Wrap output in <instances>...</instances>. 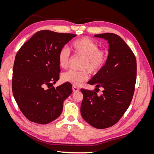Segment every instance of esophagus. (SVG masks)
Masks as SVG:
<instances>
[{
    "label": "esophagus",
    "instance_id": "esophagus-1",
    "mask_svg": "<svg viewBox=\"0 0 154 154\" xmlns=\"http://www.w3.org/2000/svg\"><path fill=\"white\" fill-rule=\"evenodd\" d=\"M72 91H73L74 92H77V91H80V89H79V88H78L77 87L73 86V87H72Z\"/></svg>",
    "mask_w": 154,
    "mask_h": 154
}]
</instances>
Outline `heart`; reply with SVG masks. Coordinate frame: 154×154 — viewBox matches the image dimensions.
<instances>
[{
	"mask_svg": "<svg viewBox=\"0 0 154 154\" xmlns=\"http://www.w3.org/2000/svg\"><path fill=\"white\" fill-rule=\"evenodd\" d=\"M72 52L84 57L80 69L81 71L71 70L62 75V80L78 86L88 79V72L96 74L104 67L108 60V53L105 49H98V44L95 41L84 36L73 41L71 44ZM70 58V52L66 48H62L58 51L57 60L59 66L66 69Z\"/></svg>",
	"mask_w": 154,
	"mask_h": 154,
	"instance_id": "heart-1",
	"label": "heart"
}]
</instances>
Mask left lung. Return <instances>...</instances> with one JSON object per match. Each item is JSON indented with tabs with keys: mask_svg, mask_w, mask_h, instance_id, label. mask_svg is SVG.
I'll return each mask as SVG.
<instances>
[{
	"mask_svg": "<svg viewBox=\"0 0 154 154\" xmlns=\"http://www.w3.org/2000/svg\"><path fill=\"white\" fill-rule=\"evenodd\" d=\"M108 40V60L104 67L88 83L95 90L81 88L83 98L81 114L93 127L103 129L117 123L128 108L135 91L137 75L136 58L119 36L114 33L95 35ZM103 91L97 95L96 89Z\"/></svg>",
	"mask_w": 154,
	"mask_h": 154,
	"instance_id": "8db88e82",
	"label": "left lung"
}]
</instances>
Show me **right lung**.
<instances>
[{"instance_id":"add662e5","label":"right lung","mask_w":154,"mask_h":154,"mask_svg":"<svg viewBox=\"0 0 154 154\" xmlns=\"http://www.w3.org/2000/svg\"><path fill=\"white\" fill-rule=\"evenodd\" d=\"M76 35L49 30L36 32L16 54L12 91L20 111L32 122L48 124L58 118L63 103L72 92L69 82L54 88L59 80L58 51Z\"/></svg>"}]
</instances>
